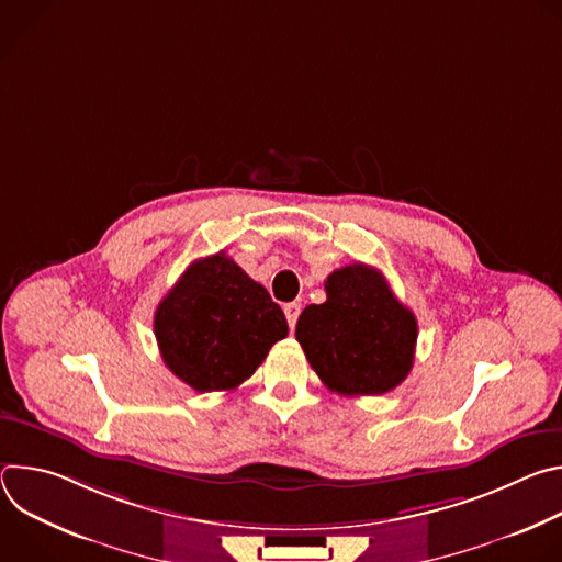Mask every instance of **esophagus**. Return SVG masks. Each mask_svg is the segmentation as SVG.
<instances>
[{"label": "esophagus", "instance_id": "esophagus-1", "mask_svg": "<svg viewBox=\"0 0 562 562\" xmlns=\"http://www.w3.org/2000/svg\"><path fill=\"white\" fill-rule=\"evenodd\" d=\"M300 311H302V304H300V302H289V304H284V315H286V323H289L291 329H293L295 323H297Z\"/></svg>", "mask_w": 562, "mask_h": 562}]
</instances>
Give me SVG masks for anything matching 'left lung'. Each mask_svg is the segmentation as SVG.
Here are the masks:
<instances>
[{
  "label": "left lung",
  "mask_w": 562,
  "mask_h": 562,
  "mask_svg": "<svg viewBox=\"0 0 562 562\" xmlns=\"http://www.w3.org/2000/svg\"><path fill=\"white\" fill-rule=\"evenodd\" d=\"M327 300L308 304L295 340L313 371L340 395H380L403 382L412 367L418 323L389 289L384 276L362 262L325 280Z\"/></svg>",
  "instance_id": "8db88e82"
}]
</instances>
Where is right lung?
Instances as JSON below:
<instances>
[{
	"instance_id": "obj_1",
	"label": "right lung",
	"mask_w": 562,
	"mask_h": 562,
	"mask_svg": "<svg viewBox=\"0 0 562 562\" xmlns=\"http://www.w3.org/2000/svg\"><path fill=\"white\" fill-rule=\"evenodd\" d=\"M153 329L165 364L200 393L239 386L289 334L269 291L224 251L182 273L157 304Z\"/></svg>"
}]
</instances>
